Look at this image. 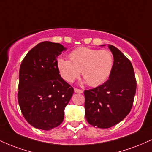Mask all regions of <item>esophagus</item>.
<instances>
[{
    "label": "esophagus",
    "mask_w": 152,
    "mask_h": 152,
    "mask_svg": "<svg viewBox=\"0 0 152 152\" xmlns=\"http://www.w3.org/2000/svg\"><path fill=\"white\" fill-rule=\"evenodd\" d=\"M74 92L77 93V94H83V91L81 90V89H78V88H74Z\"/></svg>",
    "instance_id": "1"
}]
</instances>
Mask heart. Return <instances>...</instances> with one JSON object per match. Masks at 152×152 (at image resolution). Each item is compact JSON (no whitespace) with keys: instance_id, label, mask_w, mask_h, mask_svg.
<instances>
[{"instance_id":"heart-1","label":"heart","mask_w":152,"mask_h":152,"mask_svg":"<svg viewBox=\"0 0 152 152\" xmlns=\"http://www.w3.org/2000/svg\"><path fill=\"white\" fill-rule=\"evenodd\" d=\"M69 59L60 58L57 66L61 77L71 83L81 74L84 83L91 87L103 85L110 76L114 66L112 52L107 49L98 50L89 47H78L69 53Z\"/></svg>"}]
</instances>
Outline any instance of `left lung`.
I'll list each match as a JSON object with an SVG mask.
<instances>
[{"instance_id": "1", "label": "left lung", "mask_w": 152, "mask_h": 152, "mask_svg": "<svg viewBox=\"0 0 152 152\" xmlns=\"http://www.w3.org/2000/svg\"><path fill=\"white\" fill-rule=\"evenodd\" d=\"M108 47L114 57L109 79L103 85L84 91L86 120L101 129L117 125L129 114L137 88L130 61L115 47L108 45Z\"/></svg>"}]
</instances>
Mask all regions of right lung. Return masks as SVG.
<instances>
[{"label":"right lung","mask_w":152,"mask_h":152,"mask_svg":"<svg viewBox=\"0 0 152 152\" xmlns=\"http://www.w3.org/2000/svg\"><path fill=\"white\" fill-rule=\"evenodd\" d=\"M66 50L45 41L27 54L19 71L18 98L24 118L37 129L50 130L61 125L74 88L61 77L57 57Z\"/></svg>","instance_id":"1"}]
</instances>
